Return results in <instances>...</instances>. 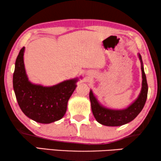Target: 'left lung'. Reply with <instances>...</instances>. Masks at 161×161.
Returning <instances> with one entry per match:
<instances>
[{
    "label": "left lung",
    "instance_id": "left-lung-1",
    "mask_svg": "<svg viewBox=\"0 0 161 161\" xmlns=\"http://www.w3.org/2000/svg\"><path fill=\"white\" fill-rule=\"evenodd\" d=\"M138 57L142 63V87L138 98L130 105L122 110H113L107 108L99 103L98 100L94 96L93 92L90 90L89 99L91 101L92 113L94 118L101 125L105 126H121L133 121L138 114L142 111L147 98L148 85L147 82L142 56L138 54Z\"/></svg>",
    "mask_w": 161,
    "mask_h": 161
}]
</instances>
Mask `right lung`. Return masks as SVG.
<instances>
[{
  "label": "right lung",
  "mask_w": 161,
  "mask_h": 161,
  "mask_svg": "<svg viewBox=\"0 0 161 161\" xmlns=\"http://www.w3.org/2000/svg\"><path fill=\"white\" fill-rule=\"evenodd\" d=\"M24 50L23 47L17 57L13 75V88L19 108L36 122L49 124L61 119L67 111L68 100L77 86L78 78L48 87L33 84L25 72Z\"/></svg>",
  "instance_id": "right-lung-1"
}]
</instances>
